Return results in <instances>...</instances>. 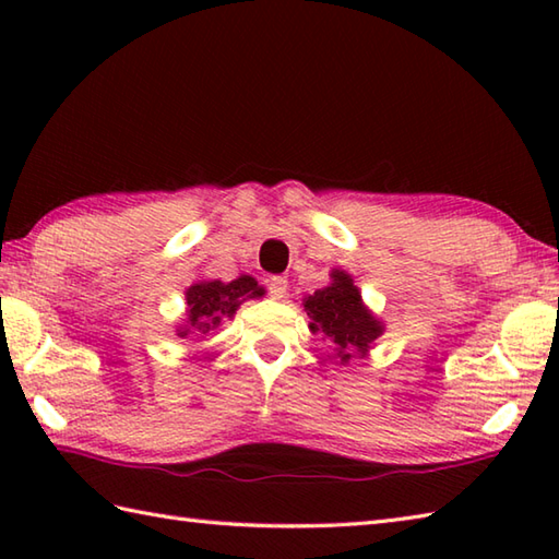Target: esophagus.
I'll return each instance as SVG.
<instances>
[{
  "label": "esophagus",
  "mask_w": 559,
  "mask_h": 559,
  "mask_svg": "<svg viewBox=\"0 0 559 559\" xmlns=\"http://www.w3.org/2000/svg\"><path fill=\"white\" fill-rule=\"evenodd\" d=\"M266 288H269V295H271L273 300H281V298H286L288 281L283 278V276H271L269 283H266Z\"/></svg>",
  "instance_id": "1"
}]
</instances>
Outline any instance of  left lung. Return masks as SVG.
I'll return each instance as SVG.
<instances>
[{
    "instance_id": "1",
    "label": "left lung",
    "mask_w": 559,
    "mask_h": 559,
    "mask_svg": "<svg viewBox=\"0 0 559 559\" xmlns=\"http://www.w3.org/2000/svg\"><path fill=\"white\" fill-rule=\"evenodd\" d=\"M334 283L305 298V312L312 319V331L324 334L338 346L341 362L350 360L355 353H365L370 343L382 334V324L365 310L358 288L348 273H331Z\"/></svg>"
}]
</instances>
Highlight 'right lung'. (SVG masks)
<instances>
[{"instance_id": "right-lung-1", "label": "right lung", "mask_w": 559, "mask_h": 559, "mask_svg": "<svg viewBox=\"0 0 559 559\" xmlns=\"http://www.w3.org/2000/svg\"><path fill=\"white\" fill-rule=\"evenodd\" d=\"M259 295H264V288H259L252 276H240L230 283H221V281L194 283V286L187 290L189 329H197L201 334H206L209 329L221 324L223 317H233L237 307H240L247 298H259ZM189 329L180 331L177 336H187Z\"/></svg>"}]
</instances>
